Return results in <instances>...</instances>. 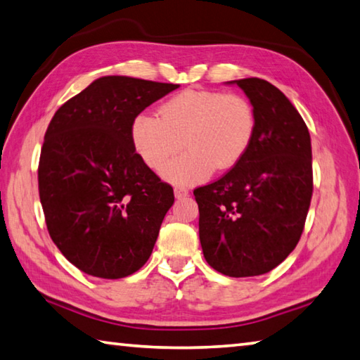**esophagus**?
I'll list each match as a JSON object with an SVG mask.
<instances>
[{"mask_svg":"<svg viewBox=\"0 0 360 360\" xmlns=\"http://www.w3.org/2000/svg\"><path fill=\"white\" fill-rule=\"evenodd\" d=\"M174 197L178 198V200H181V198H186V197H188V188H186V187H182V186H178V187H174Z\"/></svg>","mask_w":360,"mask_h":360,"instance_id":"obj_1","label":"esophagus"}]
</instances>
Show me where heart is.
<instances>
[{
	"label": "heart",
	"instance_id": "heart-1",
	"mask_svg": "<svg viewBox=\"0 0 360 360\" xmlns=\"http://www.w3.org/2000/svg\"><path fill=\"white\" fill-rule=\"evenodd\" d=\"M257 116L244 96L186 89L159 108L140 113L130 126L135 153L153 172H162L182 139L186 153L163 172L173 184L205 181L214 169H230L252 145Z\"/></svg>",
	"mask_w": 360,
	"mask_h": 360
}]
</instances>
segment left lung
<instances>
[{"mask_svg": "<svg viewBox=\"0 0 360 360\" xmlns=\"http://www.w3.org/2000/svg\"><path fill=\"white\" fill-rule=\"evenodd\" d=\"M257 116L245 155L230 172L193 191L207 264L228 277L272 271L297 245L313 193L311 143L302 116L261 78L234 80Z\"/></svg>", "mask_w": 360, "mask_h": 360, "instance_id": "8db88e82", "label": "left lung"}]
</instances>
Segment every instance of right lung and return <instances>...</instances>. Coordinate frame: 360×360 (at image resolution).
<instances>
[{
	"label": "right lung",
	"mask_w": 360,
	"mask_h": 360,
	"mask_svg": "<svg viewBox=\"0 0 360 360\" xmlns=\"http://www.w3.org/2000/svg\"><path fill=\"white\" fill-rule=\"evenodd\" d=\"M176 88L102 77L51 117L39 159V197L51 240L88 276L127 277L151 257L174 193L135 153L130 126Z\"/></svg>",
	"instance_id": "right-lung-1"
}]
</instances>
